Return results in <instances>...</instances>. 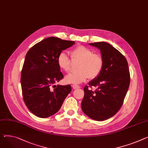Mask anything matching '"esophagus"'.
I'll use <instances>...</instances> for the list:
<instances>
[{
    "mask_svg": "<svg viewBox=\"0 0 148 148\" xmlns=\"http://www.w3.org/2000/svg\"><path fill=\"white\" fill-rule=\"evenodd\" d=\"M72 87L73 88V89H78V88H80V87L79 86H77V85H73Z\"/></svg>",
    "mask_w": 148,
    "mask_h": 148,
    "instance_id": "1",
    "label": "esophagus"
}]
</instances>
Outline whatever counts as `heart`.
Here are the masks:
<instances>
[{
  "instance_id": "1",
  "label": "heart",
  "mask_w": 148,
  "mask_h": 148,
  "mask_svg": "<svg viewBox=\"0 0 148 148\" xmlns=\"http://www.w3.org/2000/svg\"><path fill=\"white\" fill-rule=\"evenodd\" d=\"M73 59L80 60L78 65V71L70 73L65 77L68 84H78L85 82L89 77L91 79L96 78L101 73L104 65L103 58L99 54L93 53V51L82 45L78 46L71 51ZM57 64L65 71L70 70V60L65 52H61L57 57Z\"/></svg>"
}]
</instances>
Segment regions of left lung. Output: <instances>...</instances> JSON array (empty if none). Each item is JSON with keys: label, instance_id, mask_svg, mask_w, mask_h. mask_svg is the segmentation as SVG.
<instances>
[{"label": "left lung", "instance_id": "obj_1", "mask_svg": "<svg viewBox=\"0 0 148 148\" xmlns=\"http://www.w3.org/2000/svg\"><path fill=\"white\" fill-rule=\"evenodd\" d=\"M99 49L104 65L101 73L84 88L83 112L96 121L113 116L121 107L130 84L129 65L125 58L111 45L104 42L89 43ZM96 87L95 91L88 86Z\"/></svg>", "mask_w": 148, "mask_h": 148}]
</instances>
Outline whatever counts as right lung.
I'll list each match as a JSON object with an SVG mask.
<instances>
[{
    "instance_id": "obj_1",
    "label": "right lung",
    "mask_w": 148,
    "mask_h": 148,
    "mask_svg": "<svg viewBox=\"0 0 148 148\" xmlns=\"http://www.w3.org/2000/svg\"><path fill=\"white\" fill-rule=\"evenodd\" d=\"M74 44V41L51 37L27 53L21 71V88L27 107L36 116L47 118L56 113L71 92L70 84H55L64 78L57 64L58 55Z\"/></svg>"
}]
</instances>
